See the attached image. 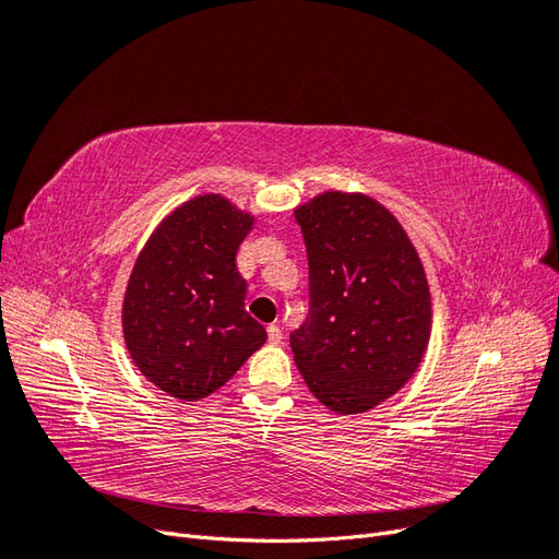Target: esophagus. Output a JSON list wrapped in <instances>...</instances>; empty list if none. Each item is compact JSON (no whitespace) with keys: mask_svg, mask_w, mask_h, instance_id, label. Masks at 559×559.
<instances>
[{"mask_svg":"<svg viewBox=\"0 0 559 559\" xmlns=\"http://www.w3.org/2000/svg\"><path fill=\"white\" fill-rule=\"evenodd\" d=\"M267 343L270 345H280L282 343V329L277 324L267 326Z\"/></svg>","mask_w":559,"mask_h":559,"instance_id":"esophagus-1","label":"esophagus"}]
</instances>
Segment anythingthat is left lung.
Here are the masks:
<instances>
[{"mask_svg":"<svg viewBox=\"0 0 559 559\" xmlns=\"http://www.w3.org/2000/svg\"><path fill=\"white\" fill-rule=\"evenodd\" d=\"M310 312L289 335L310 392L337 415L366 413L408 382L431 335L425 267L396 216L364 193L296 207Z\"/></svg>","mask_w":559,"mask_h":559,"instance_id":"obj_1","label":"left lung"}]
</instances>
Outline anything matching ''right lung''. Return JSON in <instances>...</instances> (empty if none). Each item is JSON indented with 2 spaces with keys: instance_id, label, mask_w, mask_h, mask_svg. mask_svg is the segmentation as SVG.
<instances>
[{
  "instance_id": "add662e5",
  "label": "right lung",
  "mask_w": 559,
  "mask_h": 559,
  "mask_svg": "<svg viewBox=\"0 0 559 559\" xmlns=\"http://www.w3.org/2000/svg\"><path fill=\"white\" fill-rule=\"evenodd\" d=\"M253 216L218 193L198 195L151 233L123 298V337L142 376L181 401L224 386L265 343L245 310L235 265Z\"/></svg>"
}]
</instances>
